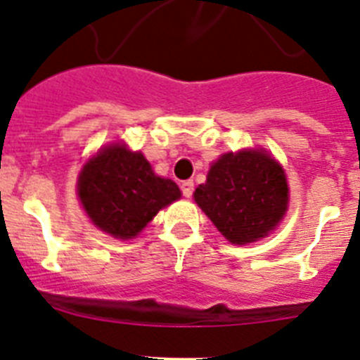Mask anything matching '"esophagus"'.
<instances>
[{
    "instance_id": "esophagus-1",
    "label": "esophagus",
    "mask_w": 360,
    "mask_h": 360,
    "mask_svg": "<svg viewBox=\"0 0 360 360\" xmlns=\"http://www.w3.org/2000/svg\"><path fill=\"white\" fill-rule=\"evenodd\" d=\"M182 193L186 198H191L193 196V191H195V182L193 180H186V182H182Z\"/></svg>"
}]
</instances>
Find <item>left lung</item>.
Instances as JSON below:
<instances>
[{
	"instance_id": "left-lung-1",
	"label": "left lung",
	"mask_w": 360,
	"mask_h": 360,
	"mask_svg": "<svg viewBox=\"0 0 360 360\" xmlns=\"http://www.w3.org/2000/svg\"><path fill=\"white\" fill-rule=\"evenodd\" d=\"M195 200L231 243H250L266 236L287 211V178L265 151L227 153L212 164Z\"/></svg>"
}]
</instances>
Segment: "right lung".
Segmentation results:
<instances>
[{
	"label": "right lung",
	"instance_id": "1",
	"mask_svg": "<svg viewBox=\"0 0 360 360\" xmlns=\"http://www.w3.org/2000/svg\"><path fill=\"white\" fill-rule=\"evenodd\" d=\"M79 198L95 225L111 236H136L158 211L180 198L173 180L153 173L142 153L115 144L84 165L77 182Z\"/></svg>",
	"mask_w": 360,
	"mask_h": 360
}]
</instances>
